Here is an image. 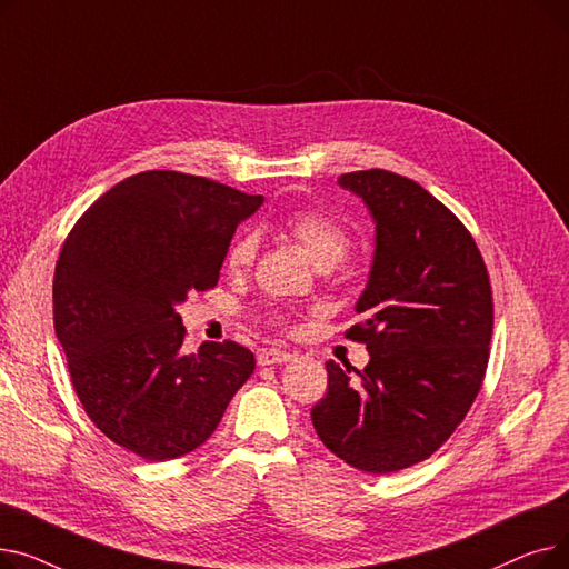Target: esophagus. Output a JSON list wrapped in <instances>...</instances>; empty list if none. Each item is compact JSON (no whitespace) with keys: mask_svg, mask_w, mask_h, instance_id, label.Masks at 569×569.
Listing matches in <instances>:
<instances>
[{"mask_svg":"<svg viewBox=\"0 0 569 569\" xmlns=\"http://www.w3.org/2000/svg\"><path fill=\"white\" fill-rule=\"evenodd\" d=\"M292 360V352L288 350H279V348H269V350H260L258 352V365L260 367H272V365H283Z\"/></svg>","mask_w":569,"mask_h":569,"instance_id":"34e87169","label":"esophagus"}]
</instances>
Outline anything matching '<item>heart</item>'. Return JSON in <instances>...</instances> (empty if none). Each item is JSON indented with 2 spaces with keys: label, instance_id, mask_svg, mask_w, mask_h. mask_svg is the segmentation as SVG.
<instances>
[{
  "label": "heart",
  "instance_id": "obj_1",
  "mask_svg": "<svg viewBox=\"0 0 569 569\" xmlns=\"http://www.w3.org/2000/svg\"><path fill=\"white\" fill-rule=\"evenodd\" d=\"M286 232L302 244L309 258L320 267L330 269L341 262L350 249V230L337 217L318 212V209H295L283 221ZM258 239L247 232L237 237L228 251V267L232 272L249 269L256 260Z\"/></svg>",
  "mask_w": 569,
  "mask_h": 569
}]
</instances>
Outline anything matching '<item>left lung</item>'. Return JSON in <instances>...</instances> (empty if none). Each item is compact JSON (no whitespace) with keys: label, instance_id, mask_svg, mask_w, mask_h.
Segmentation results:
<instances>
[{"label":"left lung","instance_id":"obj_1","mask_svg":"<svg viewBox=\"0 0 569 569\" xmlns=\"http://www.w3.org/2000/svg\"><path fill=\"white\" fill-rule=\"evenodd\" d=\"M339 184L376 221V253L346 339L367 346L357 371L327 362V395L311 408L318 438L365 472L429 459L480 392L493 332L487 264L468 228L408 177L357 170Z\"/></svg>","mask_w":569,"mask_h":569}]
</instances>
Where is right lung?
Here are the masks:
<instances>
[{
	"label": "right lung",
	"mask_w": 569,
	"mask_h": 569,
	"mask_svg": "<svg viewBox=\"0 0 569 569\" xmlns=\"http://www.w3.org/2000/svg\"><path fill=\"white\" fill-rule=\"evenodd\" d=\"M260 204L214 179L147 170L89 204L59 253L52 313L73 390L97 429L144 461L193 452L256 369L234 341L182 352L177 305L219 283L237 223Z\"/></svg>",
	"instance_id": "right-lung-1"
}]
</instances>
